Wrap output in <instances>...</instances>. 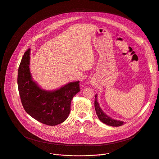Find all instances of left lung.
<instances>
[{
  "instance_id": "obj_1",
  "label": "left lung",
  "mask_w": 159,
  "mask_h": 159,
  "mask_svg": "<svg viewBox=\"0 0 159 159\" xmlns=\"http://www.w3.org/2000/svg\"><path fill=\"white\" fill-rule=\"evenodd\" d=\"M94 106H95V112L98 118L103 124H106L107 125L113 126V127H119L122 125L124 124V122L114 119L104 113V112L102 110L98 104V102L97 100V94H96L95 96Z\"/></svg>"
}]
</instances>
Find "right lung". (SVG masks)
<instances>
[{"instance_id":"obj_1","label":"right lung","mask_w":159,"mask_h":159,"mask_svg":"<svg viewBox=\"0 0 159 159\" xmlns=\"http://www.w3.org/2000/svg\"><path fill=\"white\" fill-rule=\"evenodd\" d=\"M30 48L24 53L17 77L18 89L25 112L36 120L48 125L64 122L70 112L71 101L80 92L79 81L69 82L54 90L42 89L30 71Z\"/></svg>"}]
</instances>
